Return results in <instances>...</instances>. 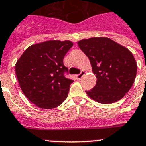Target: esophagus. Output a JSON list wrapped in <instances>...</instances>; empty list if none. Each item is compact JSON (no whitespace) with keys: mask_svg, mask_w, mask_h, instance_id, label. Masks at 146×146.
I'll return each instance as SVG.
<instances>
[{"mask_svg":"<svg viewBox=\"0 0 146 146\" xmlns=\"http://www.w3.org/2000/svg\"><path fill=\"white\" fill-rule=\"evenodd\" d=\"M84 74H85V72L84 71V70H82V71L80 73V74L77 75V76H76V77H77V78H78V79H80V78H81V77H82V76H84Z\"/></svg>","mask_w":146,"mask_h":146,"instance_id":"34e87169","label":"esophagus"}]
</instances>
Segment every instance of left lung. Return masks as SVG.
I'll return each instance as SVG.
<instances>
[{
	"label": "left lung",
	"instance_id": "8db88e82",
	"mask_svg": "<svg viewBox=\"0 0 146 146\" xmlns=\"http://www.w3.org/2000/svg\"><path fill=\"white\" fill-rule=\"evenodd\" d=\"M78 47L89 57L97 77L96 85L86 94L103 104L117 102L131 89L137 63L131 52L106 37L83 39Z\"/></svg>",
	"mask_w": 146,
	"mask_h": 146
}]
</instances>
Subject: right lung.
<instances>
[{"label": "right lung", "instance_id": "add662e5", "mask_svg": "<svg viewBox=\"0 0 146 146\" xmlns=\"http://www.w3.org/2000/svg\"><path fill=\"white\" fill-rule=\"evenodd\" d=\"M70 40H48L28 47L15 65L17 78L27 99L40 108L52 109L68 97L73 80L66 78L63 59Z\"/></svg>", "mask_w": 146, "mask_h": 146}]
</instances>
